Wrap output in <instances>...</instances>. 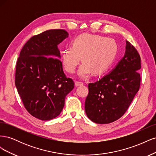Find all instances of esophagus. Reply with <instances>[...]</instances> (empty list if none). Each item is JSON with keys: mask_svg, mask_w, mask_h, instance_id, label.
Here are the masks:
<instances>
[{"mask_svg": "<svg viewBox=\"0 0 156 156\" xmlns=\"http://www.w3.org/2000/svg\"><path fill=\"white\" fill-rule=\"evenodd\" d=\"M83 84H84V83L83 82H81V81H75V85L76 87L83 86Z\"/></svg>", "mask_w": 156, "mask_h": 156, "instance_id": "esophagus-1", "label": "esophagus"}]
</instances>
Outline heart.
<instances>
[{
    "instance_id": "b5f03b06",
    "label": "heart",
    "mask_w": 156,
    "mask_h": 156,
    "mask_svg": "<svg viewBox=\"0 0 156 156\" xmlns=\"http://www.w3.org/2000/svg\"><path fill=\"white\" fill-rule=\"evenodd\" d=\"M118 46L114 40L100 35L83 34L73 41V47L66 48L62 53V63L68 72L73 73L81 57L84 62L79 75L86 77L93 72L102 73L109 68L115 59Z\"/></svg>"
}]
</instances>
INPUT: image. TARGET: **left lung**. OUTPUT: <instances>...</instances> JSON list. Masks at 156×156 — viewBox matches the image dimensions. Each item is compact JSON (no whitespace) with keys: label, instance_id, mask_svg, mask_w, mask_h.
<instances>
[{"label":"left lung","instance_id":"1","mask_svg":"<svg viewBox=\"0 0 156 156\" xmlns=\"http://www.w3.org/2000/svg\"><path fill=\"white\" fill-rule=\"evenodd\" d=\"M140 56L126 41L123 58L112 72L95 83L88 84L84 108L90 120L97 124H109L123 116L140 84Z\"/></svg>","mask_w":156,"mask_h":156}]
</instances>
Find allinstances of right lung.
I'll return each instance as SVG.
<instances>
[{
	"label": "right lung",
	"instance_id": "1",
	"mask_svg": "<svg viewBox=\"0 0 156 156\" xmlns=\"http://www.w3.org/2000/svg\"><path fill=\"white\" fill-rule=\"evenodd\" d=\"M68 35L64 30L52 29L32 36L17 59L15 84L18 94L27 111L37 119L50 120L58 116L66 96L74 88L73 79L66 76L58 58L57 46Z\"/></svg>",
	"mask_w": 156,
	"mask_h": 156
}]
</instances>
